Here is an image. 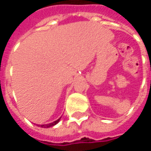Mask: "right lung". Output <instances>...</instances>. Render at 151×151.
<instances>
[{
	"mask_svg": "<svg viewBox=\"0 0 151 151\" xmlns=\"http://www.w3.org/2000/svg\"><path fill=\"white\" fill-rule=\"evenodd\" d=\"M60 119H58L57 120H56V121H54V122H52V123H50V124H42V125H40V126L42 127V128H49V127H52L53 126V125H55V124H56L59 122Z\"/></svg>",
	"mask_w": 151,
	"mask_h": 151,
	"instance_id": "add662e5",
	"label": "right lung"
}]
</instances>
